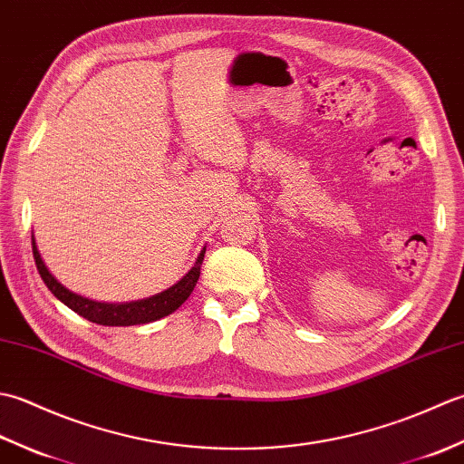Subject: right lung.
<instances>
[{
	"mask_svg": "<svg viewBox=\"0 0 464 464\" xmlns=\"http://www.w3.org/2000/svg\"><path fill=\"white\" fill-rule=\"evenodd\" d=\"M32 247H34V259L37 265V271L42 275L47 289L52 291L63 304H67L69 309L75 311L77 314H82L83 319L97 324H105V327H130V324L151 323L161 317H167V314H171L177 307H181L183 301L191 295L197 279H199L201 263L205 255V249H203L191 267V271L187 273L179 283L160 295H153L150 299H141L133 303H100V301L85 299L82 295H75L69 289H65L63 285L47 271L45 263L42 261V255H39L35 247L34 235H32Z\"/></svg>",
	"mask_w": 464,
	"mask_h": 464,
	"instance_id": "1",
	"label": "right lung"
}]
</instances>
